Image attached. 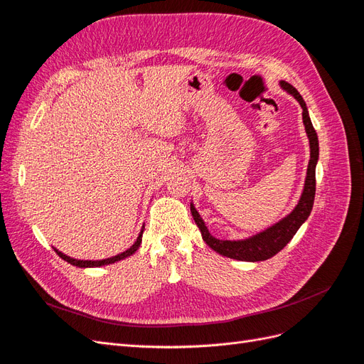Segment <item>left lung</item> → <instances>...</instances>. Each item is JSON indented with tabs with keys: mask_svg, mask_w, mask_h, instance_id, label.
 <instances>
[{
	"mask_svg": "<svg viewBox=\"0 0 364 364\" xmlns=\"http://www.w3.org/2000/svg\"><path fill=\"white\" fill-rule=\"evenodd\" d=\"M281 87L282 90L291 94L297 102H299L302 107V119H304V126L306 136L310 139V162H308V168H306V178H305V185H304V191L299 199V203L296 205L293 211L284 217L282 220L277 225L270 226L269 229L262 230V232L253 235L246 240H237V241H230V240H218L209 234L208 228L205 226V222L199 213L196 211L194 205L191 203V214L196 225L199 226L202 238L205 243L215 250L217 253L228 258L232 259H240V261H264L269 259L273 255H277L279 250H282L285 246H287L289 241L293 238V235L297 232V229L302 226V223L308 218V215L311 214L313 203H314V194H316V164L318 159V139L317 134L313 127V123L310 119V115H308V109L304 102L302 95L297 92L296 87H293L290 83L281 80Z\"/></svg>",
	"mask_w": 364,
	"mask_h": 364,
	"instance_id": "obj_1",
	"label": "left lung"
}]
</instances>
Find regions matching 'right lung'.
I'll return each instance as SVG.
<instances>
[{"label": "right lung", "mask_w": 364, "mask_h": 364, "mask_svg": "<svg viewBox=\"0 0 364 364\" xmlns=\"http://www.w3.org/2000/svg\"><path fill=\"white\" fill-rule=\"evenodd\" d=\"M142 232H144V226H142L141 232H139V235H138L135 243L132 245L127 250L118 253V255H115V257H112V258H106V259H100V261L75 259V258H71V257H68V255H65V253L59 252L58 249H54V250H56V253H58V255H59L62 259H65L67 262H70V264H73V266H77V267H100V266H107V264H112V262H117V261H119V259H124V258H127V257H130V255H134V253L138 250V247H139V245H141V241H142Z\"/></svg>", "instance_id": "right-lung-1"}]
</instances>
